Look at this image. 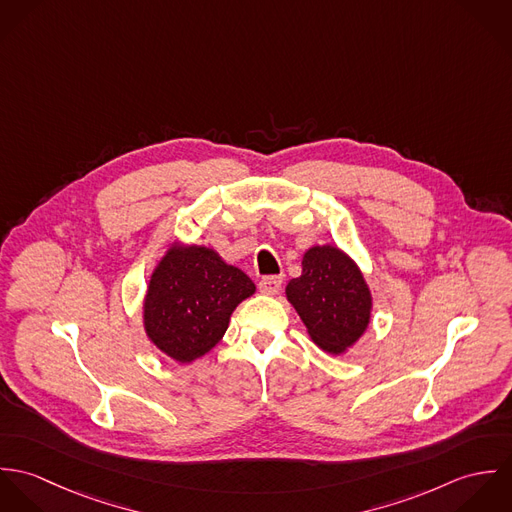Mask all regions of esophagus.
<instances>
[{"instance_id":"1","label":"esophagus","mask_w":512,"mask_h":512,"mask_svg":"<svg viewBox=\"0 0 512 512\" xmlns=\"http://www.w3.org/2000/svg\"><path fill=\"white\" fill-rule=\"evenodd\" d=\"M282 276H266L260 280V292L268 293V295H274V293L282 290Z\"/></svg>"}]
</instances>
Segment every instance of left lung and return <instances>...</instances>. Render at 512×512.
I'll list each match as a JSON object with an SVG mask.
<instances>
[{"mask_svg": "<svg viewBox=\"0 0 512 512\" xmlns=\"http://www.w3.org/2000/svg\"><path fill=\"white\" fill-rule=\"evenodd\" d=\"M303 272L286 293L311 339L329 353H343L365 333L370 293L353 260L335 246H313Z\"/></svg>", "mask_w": 512, "mask_h": 512, "instance_id": "1", "label": "left lung"}]
</instances>
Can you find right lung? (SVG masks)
Here are the masks:
<instances>
[{
    "label": "right lung",
    "instance_id": "1",
    "mask_svg": "<svg viewBox=\"0 0 512 512\" xmlns=\"http://www.w3.org/2000/svg\"><path fill=\"white\" fill-rule=\"evenodd\" d=\"M254 290V282L215 250L171 248L147 288V337L167 357L191 363L219 343L230 313Z\"/></svg>",
    "mask_w": 512,
    "mask_h": 512
}]
</instances>
